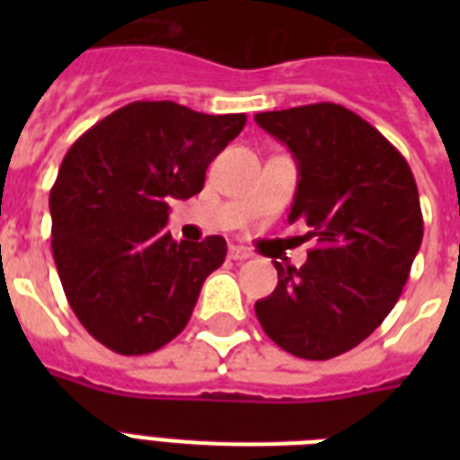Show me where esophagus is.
Returning <instances> with one entry per match:
<instances>
[{
  "label": "esophagus",
  "instance_id": "34e87169",
  "mask_svg": "<svg viewBox=\"0 0 460 460\" xmlns=\"http://www.w3.org/2000/svg\"><path fill=\"white\" fill-rule=\"evenodd\" d=\"M229 258L236 260V262H243V260L251 258V252L241 248V245H229Z\"/></svg>",
  "mask_w": 460,
  "mask_h": 460
}]
</instances>
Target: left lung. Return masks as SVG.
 I'll return each mask as SVG.
<instances>
[{
  "label": "left lung",
  "instance_id": "left-lung-1",
  "mask_svg": "<svg viewBox=\"0 0 460 460\" xmlns=\"http://www.w3.org/2000/svg\"><path fill=\"white\" fill-rule=\"evenodd\" d=\"M298 164L288 222L317 245L303 267L274 262L279 281L255 303L265 334L305 360L356 349L392 313L422 243V212L403 155L334 102L255 114Z\"/></svg>",
  "mask_w": 460,
  "mask_h": 460
}]
</instances>
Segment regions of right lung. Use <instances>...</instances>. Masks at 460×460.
<instances>
[{
  "label": "right lung",
  "mask_w": 460,
  "mask_h": 460,
  "mask_svg": "<svg viewBox=\"0 0 460 460\" xmlns=\"http://www.w3.org/2000/svg\"><path fill=\"white\" fill-rule=\"evenodd\" d=\"M245 114L131 102L83 133L52 193V252L66 301L93 339L121 356L179 336L226 241H173L169 202L200 193L209 162L243 131Z\"/></svg>",
  "instance_id": "obj_1"
}]
</instances>
